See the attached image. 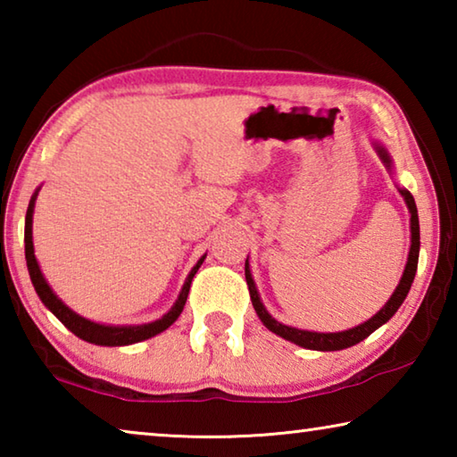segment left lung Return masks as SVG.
<instances>
[{
  "label": "left lung",
  "instance_id": "1",
  "mask_svg": "<svg viewBox=\"0 0 457 457\" xmlns=\"http://www.w3.org/2000/svg\"><path fill=\"white\" fill-rule=\"evenodd\" d=\"M373 149L377 151L378 159L383 161L386 171L393 173V159H391L389 151H386L385 146L377 141H373ZM397 189L401 193V197L405 199L409 213H411V223H409V228H411V247H409V256H407L403 276H401L395 292L391 294V298L386 300L381 311H378L375 316H370L367 322H361L359 327H353L349 330H340V332H314V330H300V328L288 327V324H282L276 319H272V314L266 311V306L260 298V292L256 288V282H253V278H252L250 262L245 260V282H247V288H250L253 311H256L260 320L264 322V327L268 330H272L274 335L282 337L284 340H290V343L303 346V349L324 351V353L343 351V349H349V346H354L357 343H361V340H365L370 332H375L378 327H383V324L399 311V306L403 304L409 288H411L413 278L417 272V260H420V218H417V205H415V199L411 193H409L405 187H397Z\"/></svg>",
  "mask_w": 457,
  "mask_h": 457
}]
</instances>
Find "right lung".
Segmentation results:
<instances>
[{"label":"right lung","instance_id":"right-lung-1","mask_svg":"<svg viewBox=\"0 0 457 457\" xmlns=\"http://www.w3.org/2000/svg\"><path fill=\"white\" fill-rule=\"evenodd\" d=\"M37 187L34 191L32 199H29V205H28V212H26V231H24V242H26V264H28V272L29 278H32V284L36 288V294L40 296V300L44 303V306L48 308V311L56 316V319L64 324V327L74 332L76 337L87 340V343L92 345H100V346H127V345H135V343H141V340L151 338L154 335H159V332L167 330L171 324L179 319V314L183 312V306H185V300H187V294L191 288V280L193 276L197 274L199 266L204 264V260L207 253H204L197 260V264L191 268L189 276L185 278V284L179 292V296H177L175 304L171 306V311L167 314L161 316V319L153 320V322H145V324H103V322H95V320H88L80 316L79 312H74L71 306L62 303V298H58V294L50 288L48 280H46L40 264H37L36 260V253H34V237H32V223H34V207H36V197H37Z\"/></svg>","mask_w":457,"mask_h":457}]
</instances>
